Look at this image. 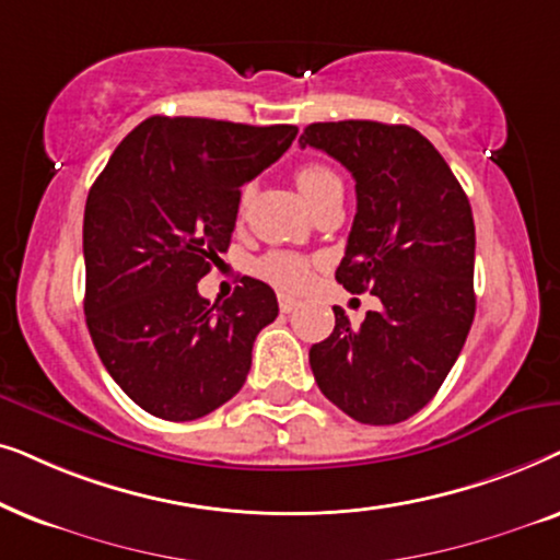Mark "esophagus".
Here are the masks:
<instances>
[{
  "mask_svg": "<svg viewBox=\"0 0 560 560\" xmlns=\"http://www.w3.org/2000/svg\"><path fill=\"white\" fill-rule=\"evenodd\" d=\"M296 304H300V302H296L294 296H289V294H279V310H281V312H292V310L296 307Z\"/></svg>",
  "mask_w": 560,
  "mask_h": 560,
  "instance_id": "esophagus-1",
  "label": "esophagus"
}]
</instances>
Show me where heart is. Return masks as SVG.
I'll use <instances>...</instances> for the list:
<instances>
[{"instance_id": "heart-1", "label": "heart", "mask_w": 560, "mask_h": 560, "mask_svg": "<svg viewBox=\"0 0 560 560\" xmlns=\"http://www.w3.org/2000/svg\"><path fill=\"white\" fill-rule=\"evenodd\" d=\"M296 186L304 194L310 207H315L319 199L327 197V194L335 189H342L340 176L335 174L330 166L325 163H304V166L296 168ZM250 197V189L245 186L241 191V207H245ZM256 271L260 279H266L268 284L287 289V292H300V289L307 287L310 281V264L296 253L287 250H273L258 260Z\"/></svg>"}]
</instances>
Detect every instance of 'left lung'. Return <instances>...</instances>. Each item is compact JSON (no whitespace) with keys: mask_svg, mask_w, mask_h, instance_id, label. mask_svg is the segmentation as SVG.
<instances>
[{"mask_svg":"<svg viewBox=\"0 0 560 560\" xmlns=\"http://www.w3.org/2000/svg\"><path fill=\"white\" fill-rule=\"evenodd\" d=\"M302 148L355 178V220L335 279L382 310L310 348L319 392L363 424H397L435 397L471 330L476 230L466 191L435 145L374 119L307 125Z\"/></svg>","mask_w":560,"mask_h":560,"instance_id":"left-lung-1","label":"left lung"}]
</instances>
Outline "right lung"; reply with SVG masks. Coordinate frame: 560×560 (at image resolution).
<instances>
[{"label":"right lung","instance_id":"1","mask_svg":"<svg viewBox=\"0 0 560 560\" xmlns=\"http://www.w3.org/2000/svg\"><path fill=\"white\" fill-rule=\"evenodd\" d=\"M294 125L148 117L86 197V327L119 389L161 420L186 422L233 399L253 340L279 315L273 289L210 304L197 281L233 237L241 186L287 153Z\"/></svg>","mask_w":560,"mask_h":560}]
</instances>
